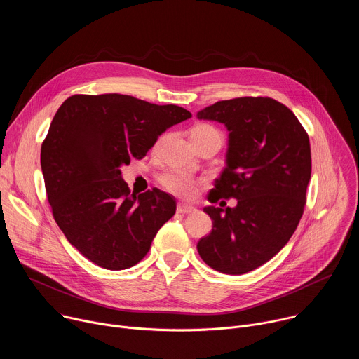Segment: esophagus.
Masks as SVG:
<instances>
[{
    "label": "esophagus",
    "instance_id": "esophagus-1",
    "mask_svg": "<svg viewBox=\"0 0 359 359\" xmlns=\"http://www.w3.org/2000/svg\"><path fill=\"white\" fill-rule=\"evenodd\" d=\"M196 209L193 206H190V204H184V203H179L177 204V213H182V215H187V213H193Z\"/></svg>",
    "mask_w": 359,
    "mask_h": 359
}]
</instances>
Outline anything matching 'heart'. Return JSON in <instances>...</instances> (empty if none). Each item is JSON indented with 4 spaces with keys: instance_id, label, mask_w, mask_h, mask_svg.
I'll list each match as a JSON object with an SVG mask.
<instances>
[{
    "instance_id": "heart-1",
    "label": "heart",
    "mask_w": 359,
    "mask_h": 359,
    "mask_svg": "<svg viewBox=\"0 0 359 359\" xmlns=\"http://www.w3.org/2000/svg\"><path fill=\"white\" fill-rule=\"evenodd\" d=\"M209 132H217V130L209 125H198L191 129V135L209 133ZM161 183L169 191H172L180 197H193L197 193V183L191 177H189L183 173H177V172L166 173L161 177Z\"/></svg>"
}]
</instances>
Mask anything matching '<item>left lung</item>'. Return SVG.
I'll return each mask as SVG.
<instances>
[{
    "mask_svg": "<svg viewBox=\"0 0 359 359\" xmlns=\"http://www.w3.org/2000/svg\"><path fill=\"white\" fill-rule=\"evenodd\" d=\"M197 119L223 123L229 132L226 168L209 200H237L236 208L203 209L213 229L197 251L216 271L244 274L271 260L299 223L311 179L310 139L271 97L220 100L198 111Z\"/></svg>",
    "mask_w": 359,
    "mask_h": 359,
    "instance_id": "left-lung-1",
    "label": "left lung"
}]
</instances>
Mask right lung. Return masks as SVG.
<instances>
[{"mask_svg": "<svg viewBox=\"0 0 359 359\" xmlns=\"http://www.w3.org/2000/svg\"><path fill=\"white\" fill-rule=\"evenodd\" d=\"M189 118L177 105L121 93L74 95L60 107L41 147V169L54 219L83 257L125 270L147 254L176 200L156 187L130 194L121 168Z\"/></svg>", "mask_w": 359, "mask_h": 359, "instance_id": "right-lung-1", "label": "right lung"}]
</instances>
